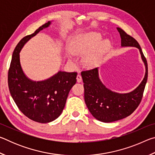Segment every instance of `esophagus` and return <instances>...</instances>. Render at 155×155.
Returning a JSON list of instances; mask_svg holds the SVG:
<instances>
[{
	"label": "esophagus",
	"mask_w": 155,
	"mask_h": 155,
	"mask_svg": "<svg viewBox=\"0 0 155 155\" xmlns=\"http://www.w3.org/2000/svg\"><path fill=\"white\" fill-rule=\"evenodd\" d=\"M77 82H78V83L81 82V81H82V77H81V74H78V75H77Z\"/></svg>",
	"instance_id": "esophagus-1"
}]
</instances>
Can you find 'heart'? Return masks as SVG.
<instances>
[{
	"label": "heart",
	"instance_id": "obj_1",
	"mask_svg": "<svg viewBox=\"0 0 155 155\" xmlns=\"http://www.w3.org/2000/svg\"><path fill=\"white\" fill-rule=\"evenodd\" d=\"M101 34L97 32H91L81 35L74 41L72 47V52L74 54L78 55L88 54L95 49L98 44L101 42ZM109 44V41L108 40H104L95 52L86 57L85 59L86 64L87 65L95 64Z\"/></svg>",
	"mask_w": 155,
	"mask_h": 155
}]
</instances>
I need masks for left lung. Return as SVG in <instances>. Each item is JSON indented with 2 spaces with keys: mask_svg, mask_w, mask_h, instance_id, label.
Returning <instances> with one entry per match:
<instances>
[{
  "mask_svg": "<svg viewBox=\"0 0 155 155\" xmlns=\"http://www.w3.org/2000/svg\"><path fill=\"white\" fill-rule=\"evenodd\" d=\"M121 38L122 46H135L140 49L146 65V74L140 85L128 94L113 92L100 81L98 68L81 72L84 83V98L91 115L103 122H111L127 117L140 105L148 79V64L137 41L120 28H117Z\"/></svg>",
  "mask_w": 155,
  "mask_h": 155,
  "instance_id": "left-lung-1",
  "label": "left lung"
}]
</instances>
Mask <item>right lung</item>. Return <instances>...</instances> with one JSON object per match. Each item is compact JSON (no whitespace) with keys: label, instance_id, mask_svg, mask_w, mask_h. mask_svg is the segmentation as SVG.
Returning <instances> with one entry per match:
<instances>
[{"label":"right lung","instance_id":"add662e5","mask_svg":"<svg viewBox=\"0 0 155 155\" xmlns=\"http://www.w3.org/2000/svg\"><path fill=\"white\" fill-rule=\"evenodd\" d=\"M50 24L51 22L45 23L19 41L13 52L8 71L9 90L15 103L25 115L40 123L53 121L61 114L69 91L77 82L76 72L60 71L46 81L35 82L22 71L19 54L22 46Z\"/></svg>","mask_w":155,"mask_h":155}]
</instances>
